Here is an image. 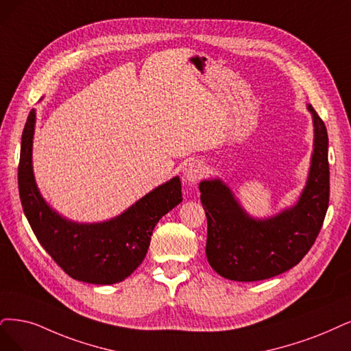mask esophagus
I'll use <instances>...</instances> for the list:
<instances>
[{
	"label": "esophagus",
	"mask_w": 351,
	"mask_h": 351,
	"mask_svg": "<svg viewBox=\"0 0 351 351\" xmlns=\"http://www.w3.org/2000/svg\"><path fill=\"white\" fill-rule=\"evenodd\" d=\"M204 171H205L204 165L199 160H193V162H191V163H188L185 166L184 176H185V179L188 180V182L195 184L204 176V173H205Z\"/></svg>",
	"instance_id": "obj_1"
}]
</instances>
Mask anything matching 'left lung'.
Returning a JSON list of instances; mask_svg holds the SVG:
<instances>
[{
	"mask_svg": "<svg viewBox=\"0 0 351 351\" xmlns=\"http://www.w3.org/2000/svg\"><path fill=\"white\" fill-rule=\"evenodd\" d=\"M314 152L306 185L292 208L254 219L219 179L199 184L206 215V258L230 280L254 282L274 278L300 263L313 247L330 201L328 134L313 106Z\"/></svg>",
	"mask_w": 351,
	"mask_h": 351,
	"instance_id": "left-lung-1",
	"label": "left lung"
}]
</instances>
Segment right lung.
Instances as JSON below:
<instances>
[{"mask_svg":"<svg viewBox=\"0 0 351 351\" xmlns=\"http://www.w3.org/2000/svg\"><path fill=\"white\" fill-rule=\"evenodd\" d=\"M34 123L32 110L23 130L19 163L20 199L34 236L72 279L94 285L123 282L146 257L154 226L182 202L179 178L153 189L108 221H69L51 210L37 189L32 165Z\"/></svg>","mask_w":351,"mask_h":351,"instance_id":"1","label":"right lung"}]
</instances>
